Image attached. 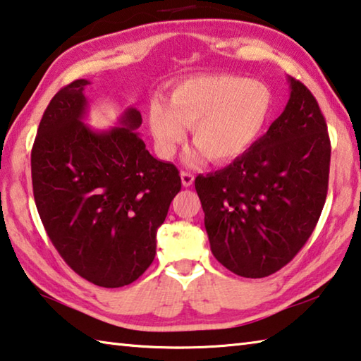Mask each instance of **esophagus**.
I'll use <instances>...</instances> for the list:
<instances>
[{"label": "esophagus", "instance_id": "1", "mask_svg": "<svg viewBox=\"0 0 361 361\" xmlns=\"http://www.w3.org/2000/svg\"><path fill=\"white\" fill-rule=\"evenodd\" d=\"M180 175H181V183H183V186H185V188L191 186L194 183V175L191 172H186V170H183Z\"/></svg>", "mask_w": 361, "mask_h": 361}]
</instances>
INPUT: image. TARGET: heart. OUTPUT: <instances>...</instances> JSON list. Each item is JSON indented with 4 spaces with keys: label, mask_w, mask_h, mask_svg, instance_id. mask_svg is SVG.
Here are the masks:
<instances>
[{
    "label": "heart",
    "mask_w": 361,
    "mask_h": 361,
    "mask_svg": "<svg viewBox=\"0 0 361 361\" xmlns=\"http://www.w3.org/2000/svg\"><path fill=\"white\" fill-rule=\"evenodd\" d=\"M271 105V92L258 81L234 75L191 76L170 89L169 105L151 103L149 129L164 156L183 142L188 127L207 161L223 164L256 142Z\"/></svg>",
    "instance_id": "heart-1"
}]
</instances>
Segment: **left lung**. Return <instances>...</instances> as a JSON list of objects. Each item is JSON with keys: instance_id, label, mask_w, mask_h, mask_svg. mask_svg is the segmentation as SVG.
<instances>
[{"instance_id": "left-lung-1", "label": "left lung", "mask_w": 361, "mask_h": 361, "mask_svg": "<svg viewBox=\"0 0 361 361\" xmlns=\"http://www.w3.org/2000/svg\"><path fill=\"white\" fill-rule=\"evenodd\" d=\"M288 82L290 100L264 135L228 167L195 178L212 253L240 277H267L288 264L326 200V122L310 90Z\"/></svg>"}]
</instances>
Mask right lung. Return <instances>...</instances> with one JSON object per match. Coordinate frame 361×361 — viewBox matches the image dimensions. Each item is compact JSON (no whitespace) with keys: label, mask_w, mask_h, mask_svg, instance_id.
I'll return each mask as SVG.
<instances>
[{"label":"right lung","mask_w":361,"mask_h":361,"mask_svg":"<svg viewBox=\"0 0 361 361\" xmlns=\"http://www.w3.org/2000/svg\"><path fill=\"white\" fill-rule=\"evenodd\" d=\"M87 84L65 85L42 114L32 149L33 195L66 264L90 283L119 288L151 266L181 178L173 164L146 149L138 109L127 108L121 127L109 130L84 124Z\"/></svg>","instance_id":"1"}]
</instances>
